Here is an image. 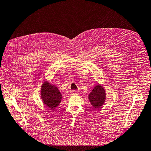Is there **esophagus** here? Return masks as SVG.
I'll return each mask as SVG.
<instances>
[{
	"label": "esophagus",
	"instance_id": "1",
	"mask_svg": "<svg viewBox=\"0 0 151 151\" xmlns=\"http://www.w3.org/2000/svg\"><path fill=\"white\" fill-rule=\"evenodd\" d=\"M72 93H73V94L74 96H77V95L78 94V91H76V90H74V91H72Z\"/></svg>",
	"mask_w": 151,
	"mask_h": 151
}]
</instances>
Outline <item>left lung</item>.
Returning a JSON list of instances; mask_svg holds the SVG:
<instances>
[{
    "label": "left lung",
    "mask_w": 151,
    "mask_h": 151,
    "mask_svg": "<svg viewBox=\"0 0 151 151\" xmlns=\"http://www.w3.org/2000/svg\"><path fill=\"white\" fill-rule=\"evenodd\" d=\"M91 104L96 109H100L105 103L106 99V91L101 84H97L92 90L88 96Z\"/></svg>",
    "instance_id": "obj_1"
}]
</instances>
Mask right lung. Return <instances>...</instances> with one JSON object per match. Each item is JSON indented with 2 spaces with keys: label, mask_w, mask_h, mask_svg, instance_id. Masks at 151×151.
Returning a JSON list of instances; mask_svg holds the SVG:
<instances>
[{
  "label": "right lung",
  "mask_w": 151,
  "mask_h": 151,
  "mask_svg": "<svg viewBox=\"0 0 151 151\" xmlns=\"http://www.w3.org/2000/svg\"><path fill=\"white\" fill-rule=\"evenodd\" d=\"M41 97L48 108L54 109L61 102L62 96L58 88L47 81H44L41 89Z\"/></svg>",
  "instance_id": "1"
}]
</instances>
